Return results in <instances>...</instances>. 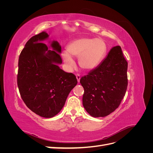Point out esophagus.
Listing matches in <instances>:
<instances>
[{"mask_svg":"<svg viewBox=\"0 0 153 153\" xmlns=\"http://www.w3.org/2000/svg\"><path fill=\"white\" fill-rule=\"evenodd\" d=\"M76 79L78 80V82H80V75L79 74H76Z\"/></svg>","mask_w":153,"mask_h":153,"instance_id":"obj_1","label":"esophagus"}]
</instances>
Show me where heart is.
Instances as JSON below:
<instances>
[{
    "instance_id": "b5f03b06",
    "label": "heart",
    "mask_w": 153,
    "mask_h": 153,
    "mask_svg": "<svg viewBox=\"0 0 153 153\" xmlns=\"http://www.w3.org/2000/svg\"><path fill=\"white\" fill-rule=\"evenodd\" d=\"M66 50L67 52L62 53V58L68 68L72 69L75 66L72 56L78 58V64L81 68L91 71L98 66L103 60L106 45L100 38H80L71 41Z\"/></svg>"
}]
</instances>
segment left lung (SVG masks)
I'll return each mask as SVG.
<instances>
[{
	"label": "left lung",
	"mask_w": 153,
	"mask_h": 153,
	"mask_svg": "<svg viewBox=\"0 0 153 153\" xmlns=\"http://www.w3.org/2000/svg\"><path fill=\"white\" fill-rule=\"evenodd\" d=\"M127 69L121 48L116 46L98 67L81 78L83 106L92 117H105L119 107L127 89Z\"/></svg>",
	"instance_id": "1"
}]
</instances>
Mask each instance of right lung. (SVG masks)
<instances>
[{
  "instance_id": "add662e5",
  "label": "right lung",
  "mask_w": 153,
  "mask_h": 153,
  "mask_svg": "<svg viewBox=\"0 0 153 153\" xmlns=\"http://www.w3.org/2000/svg\"><path fill=\"white\" fill-rule=\"evenodd\" d=\"M48 38L42 32L26 43L18 59L17 84L27 107L41 117L51 118L61 110L77 80L58 66L62 63L61 47L53 41L50 50L42 43Z\"/></svg>"
}]
</instances>
